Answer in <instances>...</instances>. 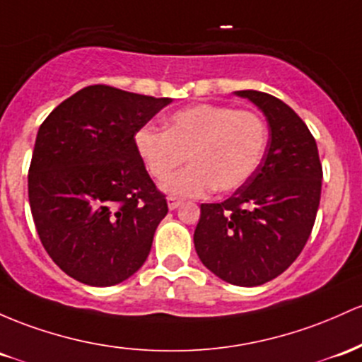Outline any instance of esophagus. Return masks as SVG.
Listing matches in <instances>:
<instances>
[{
  "instance_id": "obj_1",
  "label": "esophagus",
  "mask_w": 362,
  "mask_h": 362,
  "mask_svg": "<svg viewBox=\"0 0 362 362\" xmlns=\"http://www.w3.org/2000/svg\"><path fill=\"white\" fill-rule=\"evenodd\" d=\"M166 202H168V209H170V211H173V209H177L178 206L182 204V201L177 199V197H168V201H166Z\"/></svg>"
}]
</instances>
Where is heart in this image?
<instances>
[{"label":"heart","mask_w":362,"mask_h":362,"mask_svg":"<svg viewBox=\"0 0 362 362\" xmlns=\"http://www.w3.org/2000/svg\"><path fill=\"white\" fill-rule=\"evenodd\" d=\"M268 146V127L254 111L196 105L165 120V132L142 127L134 148L154 180H165L187 157L189 169L163 184L172 197L233 192L252 177Z\"/></svg>","instance_id":"1"}]
</instances>
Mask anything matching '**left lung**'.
<instances>
[{"label": "left lung", "mask_w": 362, "mask_h": 362, "mask_svg": "<svg viewBox=\"0 0 362 362\" xmlns=\"http://www.w3.org/2000/svg\"><path fill=\"white\" fill-rule=\"evenodd\" d=\"M266 117L263 161L232 197L201 204L194 245L202 264L226 284L256 287L297 259L315 225L321 197L315 137L284 101L259 90H235Z\"/></svg>", "instance_id": "1"}]
</instances>
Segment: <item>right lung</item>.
<instances>
[{"label": "right lung", "mask_w": 362, "mask_h": 362, "mask_svg": "<svg viewBox=\"0 0 362 362\" xmlns=\"http://www.w3.org/2000/svg\"><path fill=\"white\" fill-rule=\"evenodd\" d=\"M170 103L89 86L39 127L30 211L46 252L69 276L110 287L148 259L168 206L137 156L134 136Z\"/></svg>", "instance_id": "obj_1"}]
</instances>
